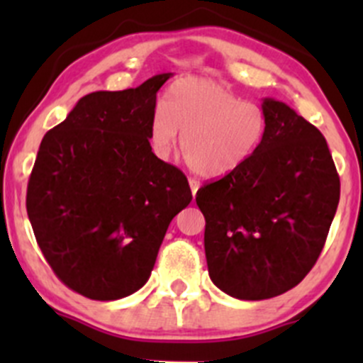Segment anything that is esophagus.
I'll list each match as a JSON object with an SVG mask.
<instances>
[{
	"instance_id": "1",
	"label": "esophagus",
	"mask_w": 363,
	"mask_h": 363,
	"mask_svg": "<svg viewBox=\"0 0 363 363\" xmlns=\"http://www.w3.org/2000/svg\"><path fill=\"white\" fill-rule=\"evenodd\" d=\"M189 188H191V193L193 195H196V191H199L200 188V181H196V179H189Z\"/></svg>"
}]
</instances>
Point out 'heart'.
<instances>
[{
	"label": "heart",
	"instance_id": "obj_1",
	"mask_svg": "<svg viewBox=\"0 0 363 363\" xmlns=\"http://www.w3.org/2000/svg\"><path fill=\"white\" fill-rule=\"evenodd\" d=\"M181 131V151L193 172L221 177L246 163L267 133V116L225 86L205 79L179 80L149 123V144L161 160L170 158Z\"/></svg>",
	"mask_w": 363,
	"mask_h": 363
}]
</instances>
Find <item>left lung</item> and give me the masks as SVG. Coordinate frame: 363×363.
I'll use <instances>...</instances> for the list:
<instances>
[{
	"instance_id": "left-lung-1",
	"label": "left lung",
	"mask_w": 363,
	"mask_h": 363,
	"mask_svg": "<svg viewBox=\"0 0 363 363\" xmlns=\"http://www.w3.org/2000/svg\"><path fill=\"white\" fill-rule=\"evenodd\" d=\"M267 133L246 163L196 191L212 283L240 300L272 298L309 274L337 211L340 181L325 137L265 98Z\"/></svg>"
}]
</instances>
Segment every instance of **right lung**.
I'll return each instance as SVG.
<instances>
[{"mask_svg": "<svg viewBox=\"0 0 363 363\" xmlns=\"http://www.w3.org/2000/svg\"><path fill=\"white\" fill-rule=\"evenodd\" d=\"M170 75L86 94L40 144L28 218L54 274L91 300L140 290L168 225L193 199L186 175L149 144L156 94Z\"/></svg>", "mask_w": 363, "mask_h": 363, "instance_id": "right-lung-1", "label": "right lung"}]
</instances>
